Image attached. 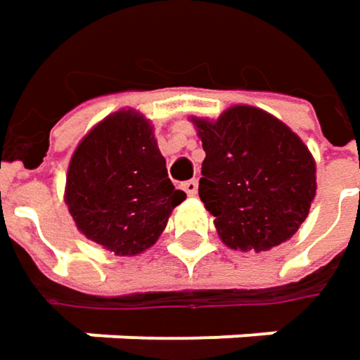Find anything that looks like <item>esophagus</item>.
Segmentation results:
<instances>
[{
	"instance_id": "1",
	"label": "esophagus",
	"mask_w": 360,
	"mask_h": 360,
	"mask_svg": "<svg viewBox=\"0 0 360 360\" xmlns=\"http://www.w3.org/2000/svg\"><path fill=\"white\" fill-rule=\"evenodd\" d=\"M182 191L188 194V196H194L196 191H198V182H196V180H186V182H182Z\"/></svg>"
}]
</instances>
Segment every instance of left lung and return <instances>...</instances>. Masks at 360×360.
<instances>
[{"label": "left lung", "mask_w": 360, "mask_h": 360, "mask_svg": "<svg viewBox=\"0 0 360 360\" xmlns=\"http://www.w3.org/2000/svg\"><path fill=\"white\" fill-rule=\"evenodd\" d=\"M193 122L207 153L198 196L223 244L264 252L287 242L316 196V162L305 143L254 106Z\"/></svg>", "instance_id": "1"}]
</instances>
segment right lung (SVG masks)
<instances>
[{
  "label": "right lung",
  "instance_id": "1",
  "mask_svg": "<svg viewBox=\"0 0 360 360\" xmlns=\"http://www.w3.org/2000/svg\"><path fill=\"white\" fill-rule=\"evenodd\" d=\"M186 194L167 178L149 120L118 110L82 139L67 169L65 202L77 229L118 256H135L162 236Z\"/></svg>",
  "mask_w": 360,
  "mask_h": 360
}]
</instances>
